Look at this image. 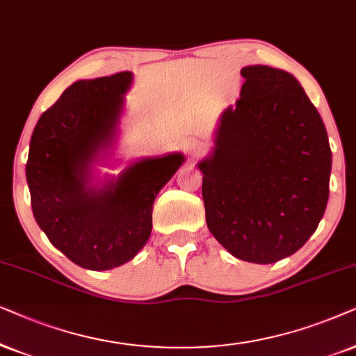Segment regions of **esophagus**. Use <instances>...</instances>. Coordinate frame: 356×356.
Instances as JSON below:
<instances>
[{
    "mask_svg": "<svg viewBox=\"0 0 356 356\" xmlns=\"http://www.w3.org/2000/svg\"><path fill=\"white\" fill-rule=\"evenodd\" d=\"M186 149H187L188 154L195 156L202 151V143H200V141H197V140H191V141H187V143H186Z\"/></svg>",
    "mask_w": 356,
    "mask_h": 356,
    "instance_id": "1",
    "label": "esophagus"
}]
</instances>
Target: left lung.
<instances>
[{
    "label": "left lung",
    "mask_w": 356,
    "mask_h": 356,
    "mask_svg": "<svg viewBox=\"0 0 356 356\" xmlns=\"http://www.w3.org/2000/svg\"><path fill=\"white\" fill-rule=\"evenodd\" d=\"M198 163L207 226L236 259L273 264L314 234L329 200L332 153L324 122L285 70L244 66Z\"/></svg>",
    "instance_id": "left-lung-1"
}]
</instances>
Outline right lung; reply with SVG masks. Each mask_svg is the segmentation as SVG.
<instances>
[{
	"mask_svg": "<svg viewBox=\"0 0 356 356\" xmlns=\"http://www.w3.org/2000/svg\"><path fill=\"white\" fill-rule=\"evenodd\" d=\"M131 71L79 79L42 113L31 138L26 179L40 229L71 262L111 270L143 249L153 227V203L186 161L182 153L140 158L118 175L111 163Z\"/></svg>",
	"mask_w": 356,
	"mask_h": 356,
	"instance_id": "obj_1",
	"label": "right lung"
}]
</instances>
